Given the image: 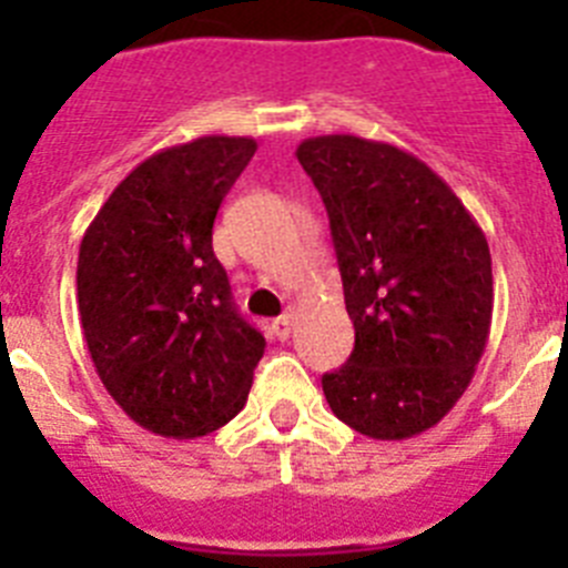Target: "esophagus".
Instances as JSON below:
<instances>
[{
	"label": "esophagus",
	"instance_id": "obj_1",
	"mask_svg": "<svg viewBox=\"0 0 568 568\" xmlns=\"http://www.w3.org/2000/svg\"><path fill=\"white\" fill-rule=\"evenodd\" d=\"M293 321H295V310H287L284 315H278V318L273 321V329L278 338H290V329H293Z\"/></svg>",
	"mask_w": 568,
	"mask_h": 568
}]
</instances>
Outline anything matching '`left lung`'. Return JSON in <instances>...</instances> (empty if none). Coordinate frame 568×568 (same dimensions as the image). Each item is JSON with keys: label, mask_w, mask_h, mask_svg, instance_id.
<instances>
[{"label": "left lung", "mask_w": 568, "mask_h": 568, "mask_svg": "<svg viewBox=\"0 0 568 568\" xmlns=\"http://www.w3.org/2000/svg\"><path fill=\"white\" fill-rule=\"evenodd\" d=\"M324 199L355 349L321 378L335 418L375 440L438 424L491 327L484 230L438 173L395 144L315 135L295 150Z\"/></svg>", "instance_id": "8db88e82"}]
</instances>
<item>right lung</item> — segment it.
<instances>
[{
    "label": "right lung",
    "instance_id": "obj_1",
    "mask_svg": "<svg viewBox=\"0 0 568 568\" xmlns=\"http://www.w3.org/2000/svg\"><path fill=\"white\" fill-rule=\"evenodd\" d=\"M255 148L202 135L150 155L84 230L77 290L90 358L128 418L162 438L233 420L264 355L213 253L215 213Z\"/></svg>",
    "mask_w": 568,
    "mask_h": 568
}]
</instances>
